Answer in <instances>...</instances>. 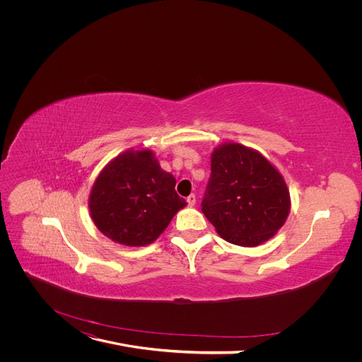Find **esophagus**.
Returning a JSON list of instances; mask_svg holds the SVG:
<instances>
[{
	"label": "esophagus",
	"mask_w": 362,
	"mask_h": 362,
	"mask_svg": "<svg viewBox=\"0 0 362 362\" xmlns=\"http://www.w3.org/2000/svg\"><path fill=\"white\" fill-rule=\"evenodd\" d=\"M186 202H187V205L189 206H194L195 204H197V197L192 194V195H189L187 198H186Z\"/></svg>",
	"instance_id": "1"
}]
</instances>
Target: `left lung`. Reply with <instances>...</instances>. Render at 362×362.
<instances>
[{"mask_svg":"<svg viewBox=\"0 0 362 362\" xmlns=\"http://www.w3.org/2000/svg\"><path fill=\"white\" fill-rule=\"evenodd\" d=\"M289 211L286 182L262 154L236 142L214 148L202 213L224 240L258 246L279 232Z\"/></svg>","mask_w":362,"mask_h":362,"instance_id":"obj_1","label":"left lung"}]
</instances>
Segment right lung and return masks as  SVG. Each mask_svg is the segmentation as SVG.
<instances>
[{
	"label": "right lung",
	"instance_id": "1",
	"mask_svg": "<svg viewBox=\"0 0 362 362\" xmlns=\"http://www.w3.org/2000/svg\"><path fill=\"white\" fill-rule=\"evenodd\" d=\"M175 186V176L161 168L151 149H127L95 179L88 201L90 218L112 242L146 246L186 206Z\"/></svg>",
	"mask_w": 362,
	"mask_h": 362
}]
</instances>
